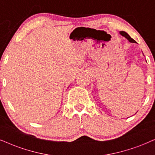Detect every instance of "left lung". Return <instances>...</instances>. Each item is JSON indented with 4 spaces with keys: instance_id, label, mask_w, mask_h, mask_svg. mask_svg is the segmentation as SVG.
I'll list each match as a JSON object with an SVG mask.
<instances>
[{
    "instance_id": "1",
    "label": "left lung",
    "mask_w": 155,
    "mask_h": 155,
    "mask_svg": "<svg viewBox=\"0 0 155 155\" xmlns=\"http://www.w3.org/2000/svg\"><path fill=\"white\" fill-rule=\"evenodd\" d=\"M119 33H120V34L121 35V36H124L125 38L128 39V40L130 41V42H132V43H136V41H135L134 40V39L131 38V37L130 36V35H129L128 34H127V33L124 32V31H120V32H119Z\"/></svg>"
}]
</instances>
